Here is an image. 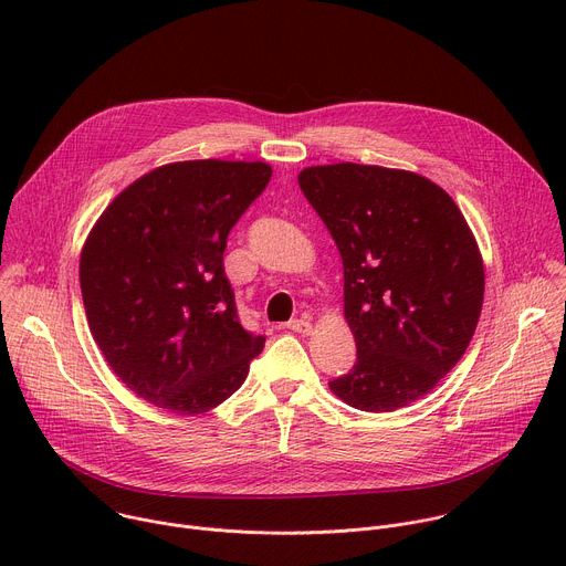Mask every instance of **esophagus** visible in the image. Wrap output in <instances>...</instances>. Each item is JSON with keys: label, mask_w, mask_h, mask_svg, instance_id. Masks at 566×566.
Returning <instances> with one entry per match:
<instances>
[{"label": "esophagus", "mask_w": 566, "mask_h": 566, "mask_svg": "<svg viewBox=\"0 0 566 566\" xmlns=\"http://www.w3.org/2000/svg\"><path fill=\"white\" fill-rule=\"evenodd\" d=\"M286 329H291L295 334H302V336H308L311 334V322L306 317H297V319L286 322Z\"/></svg>", "instance_id": "esophagus-1"}]
</instances>
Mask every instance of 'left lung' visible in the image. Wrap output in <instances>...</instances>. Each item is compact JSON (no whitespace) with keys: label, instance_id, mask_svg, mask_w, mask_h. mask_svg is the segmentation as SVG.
I'll list each match as a JSON object with an SVG mask.
<instances>
[{"label":"left lung","instance_id":"1","mask_svg":"<svg viewBox=\"0 0 566 566\" xmlns=\"http://www.w3.org/2000/svg\"><path fill=\"white\" fill-rule=\"evenodd\" d=\"M297 184L345 269L356 365L329 382L347 406L394 412L423 398L465 354L483 304V260L452 197L380 166H311Z\"/></svg>","mask_w":566,"mask_h":566}]
</instances>
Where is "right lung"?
I'll return each mask as SVG.
<instances>
[{
  "label": "right lung",
  "mask_w": 566,
  "mask_h": 566,
  "mask_svg": "<svg viewBox=\"0 0 566 566\" xmlns=\"http://www.w3.org/2000/svg\"><path fill=\"white\" fill-rule=\"evenodd\" d=\"M271 175L262 160H177L127 186L87 234L80 289L92 336L160 410L217 408L264 349V336L239 325L223 251Z\"/></svg>",
  "instance_id": "right-lung-1"
}]
</instances>
